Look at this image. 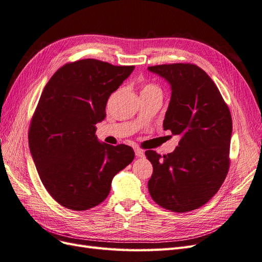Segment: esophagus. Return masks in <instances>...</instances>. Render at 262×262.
<instances>
[{
    "label": "esophagus",
    "mask_w": 262,
    "mask_h": 262,
    "mask_svg": "<svg viewBox=\"0 0 262 262\" xmlns=\"http://www.w3.org/2000/svg\"><path fill=\"white\" fill-rule=\"evenodd\" d=\"M134 152H136L137 157H143L144 156V152L140 148H136V149H134Z\"/></svg>",
    "instance_id": "34e87169"
}]
</instances>
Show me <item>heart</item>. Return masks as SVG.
<instances>
[{"mask_svg":"<svg viewBox=\"0 0 262 262\" xmlns=\"http://www.w3.org/2000/svg\"><path fill=\"white\" fill-rule=\"evenodd\" d=\"M142 92H157V93H161L160 89H158L157 86L152 85V84H148V85L144 86V89L142 90Z\"/></svg>","mask_w":262,"mask_h":262,"instance_id":"obj_1","label":"heart"}]
</instances>
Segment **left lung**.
<instances>
[{
    "label": "left lung",
    "instance_id": "1",
    "mask_svg": "<svg viewBox=\"0 0 262 262\" xmlns=\"http://www.w3.org/2000/svg\"><path fill=\"white\" fill-rule=\"evenodd\" d=\"M147 70L170 85L163 128L180 138L176 149L163 157L154 150L145 152L153 165L148 191L169 211H192L219 191L227 175L231 113L216 85L199 67L175 63Z\"/></svg>",
    "mask_w": 262,
    "mask_h": 262
}]
</instances>
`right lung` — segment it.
<instances>
[{"instance_id":"add662e5","label":"right lung","mask_w":262,"mask_h":262,"mask_svg":"<svg viewBox=\"0 0 262 262\" xmlns=\"http://www.w3.org/2000/svg\"><path fill=\"white\" fill-rule=\"evenodd\" d=\"M133 70L85 59L59 69L45 86L30 123L29 148L45 188L67 209L101 203L113 178L133 161L132 147L102 143L95 136L109 96Z\"/></svg>"}]
</instances>
